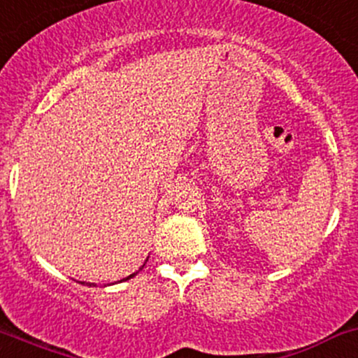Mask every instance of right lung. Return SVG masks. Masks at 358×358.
I'll return each instance as SVG.
<instances>
[{"mask_svg":"<svg viewBox=\"0 0 358 358\" xmlns=\"http://www.w3.org/2000/svg\"><path fill=\"white\" fill-rule=\"evenodd\" d=\"M141 269H142V268H141ZM135 274H137V273H134V274H130V276L123 278V280H122V281H127V280H130V278H134V276H135ZM80 285H87V287H96V285H94V283H85V281H80Z\"/></svg>","mask_w":358,"mask_h":358,"instance_id":"right-lung-1","label":"right lung"}]
</instances>
